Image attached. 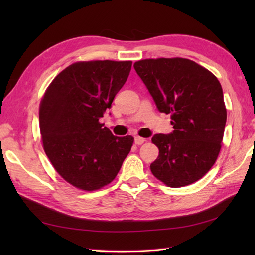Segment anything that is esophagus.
Listing matches in <instances>:
<instances>
[{"instance_id":"1","label":"esophagus","mask_w":255,"mask_h":255,"mask_svg":"<svg viewBox=\"0 0 255 255\" xmlns=\"http://www.w3.org/2000/svg\"><path fill=\"white\" fill-rule=\"evenodd\" d=\"M144 141H145L144 138H141V137H139V136L134 137V143H136V144H142Z\"/></svg>"}]
</instances>
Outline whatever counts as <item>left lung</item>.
Masks as SVG:
<instances>
[{
    "label": "left lung",
    "instance_id": "left-lung-1",
    "mask_svg": "<svg viewBox=\"0 0 255 255\" xmlns=\"http://www.w3.org/2000/svg\"><path fill=\"white\" fill-rule=\"evenodd\" d=\"M133 67L174 128L152 137L159 156L151 172L170 187L198 181L215 164L224 138L227 111L218 79L184 58L144 59Z\"/></svg>",
    "mask_w": 255,
    "mask_h": 255
}]
</instances>
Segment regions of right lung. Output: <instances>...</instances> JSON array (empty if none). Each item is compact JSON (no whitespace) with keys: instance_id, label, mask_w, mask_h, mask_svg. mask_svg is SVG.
I'll return each mask as SVG.
<instances>
[{"instance_id":"obj_1","label":"right lung","mask_w":255,"mask_h":255,"mask_svg":"<svg viewBox=\"0 0 255 255\" xmlns=\"http://www.w3.org/2000/svg\"><path fill=\"white\" fill-rule=\"evenodd\" d=\"M131 61H81L59 73L39 107L44 150L64 180L95 191L116 177L133 138L116 137L99 119L128 79Z\"/></svg>"}]
</instances>
